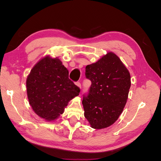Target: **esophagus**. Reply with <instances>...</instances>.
Instances as JSON below:
<instances>
[{"instance_id": "34e87169", "label": "esophagus", "mask_w": 161, "mask_h": 161, "mask_svg": "<svg viewBox=\"0 0 161 161\" xmlns=\"http://www.w3.org/2000/svg\"><path fill=\"white\" fill-rule=\"evenodd\" d=\"M76 85L79 86V88H81V84H80V82H76Z\"/></svg>"}]
</instances>
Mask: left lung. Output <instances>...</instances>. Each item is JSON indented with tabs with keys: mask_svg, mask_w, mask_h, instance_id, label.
Returning <instances> with one entry per match:
<instances>
[{
	"mask_svg": "<svg viewBox=\"0 0 161 161\" xmlns=\"http://www.w3.org/2000/svg\"><path fill=\"white\" fill-rule=\"evenodd\" d=\"M85 76L91 85L82 99L85 117L92 128L109 127L118 119L127 102L130 72L114 53L109 52L87 65Z\"/></svg>",
	"mask_w": 161,
	"mask_h": 161,
	"instance_id": "obj_1",
	"label": "left lung"
}]
</instances>
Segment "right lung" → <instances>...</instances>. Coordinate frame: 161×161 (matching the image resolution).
<instances>
[{"label": "right lung", "mask_w": 161, "mask_h": 161, "mask_svg": "<svg viewBox=\"0 0 161 161\" xmlns=\"http://www.w3.org/2000/svg\"><path fill=\"white\" fill-rule=\"evenodd\" d=\"M30 104L35 113L47 121L56 119L75 97L79 86L69 78V70L58 58L44 57L35 65L26 81Z\"/></svg>", "instance_id": "1"}]
</instances>
